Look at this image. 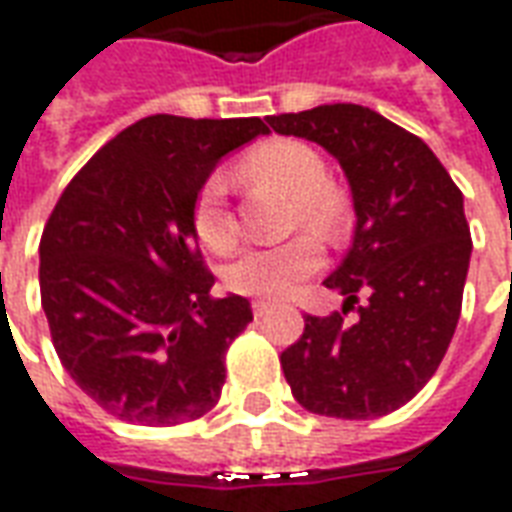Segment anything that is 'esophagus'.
Here are the masks:
<instances>
[{"instance_id": "obj_1", "label": "esophagus", "mask_w": 512, "mask_h": 512, "mask_svg": "<svg viewBox=\"0 0 512 512\" xmlns=\"http://www.w3.org/2000/svg\"><path fill=\"white\" fill-rule=\"evenodd\" d=\"M270 311H273V306H270V303H262V300H256V303H253V317H256V320L267 317Z\"/></svg>"}]
</instances>
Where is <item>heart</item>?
Here are the masks:
<instances>
[{"label":"heart","mask_w":512,"mask_h":512,"mask_svg":"<svg viewBox=\"0 0 512 512\" xmlns=\"http://www.w3.org/2000/svg\"><path fill=\"white\" fill-rule=\"evenodd\" d=\"M242 179L275 187L292 198V223L311 228L320 237H333L339 228L342 206L336 192L325 187L328 170L317 151L297 140H273L253 148L239 165ZM195 237L215 253H228L237 245V223L226 206V181L209 176L192 206ZM320 248L308 237L289 239L273 248H250L226 270L231 292L262 300L292 295L308 275L317 273Z\"/></svg>","instance_id":"heart-1"}]
</instances>
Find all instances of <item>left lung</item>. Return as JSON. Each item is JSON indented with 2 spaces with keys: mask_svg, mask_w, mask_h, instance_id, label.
<instances>
[{
  "mask_svg": "<svg viewBox=\"0 0 512 512\" xmlns=\"http://www.w3.org/2000/svg\"><path fill=\"white\" fill-rule=\"evenodd\" d=\"M278 134L306 137L339 159L355 209L353 245L325 278L359 307L306 314L303 336L281 353L295 400L336 419L397 411L436 375L455 336L469 273L463 192L416 134L361 104L270 115Z\"/></svg>",
  "mask_w": 512,
  "mask_h": 512,
  "instance_id": "8db88e82",
  "label": "left lung"
}]
</instances>
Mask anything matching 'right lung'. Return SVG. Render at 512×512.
<instances>
[{"instance_id": "obj_1", "label": "right lung", "mask_w": 512, "mask_h": 512, "mask_svg": "<svg viewBox=\"0 0 512 512\" xmlns=\"http://www.w3.org/2000/svg\"><path fill=\"white\" fill-rule=\"evenodd\" d=\"M262 118L148 115L65 187L41 237V303L76 386L123 422L170 427L212 411L245 297H212L192 228L198 190Z\"/></svg>"}]
</instances>
